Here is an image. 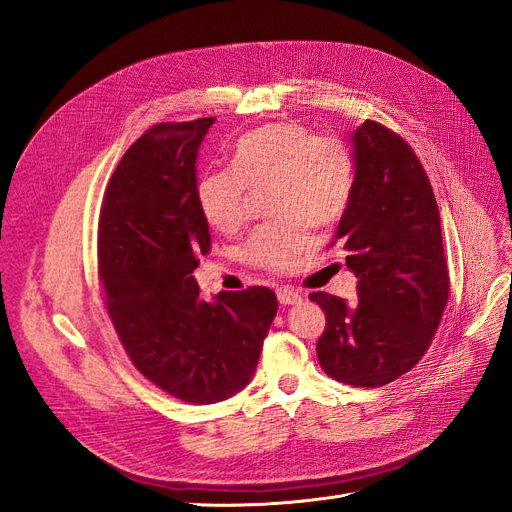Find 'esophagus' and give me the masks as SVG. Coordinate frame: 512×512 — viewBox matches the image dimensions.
<instances>
[{
    "label": "esophagus",
    "instance_id": "obj_1",
    "mask_svg": "<svg viewBox=\"0 0 512 512\" xmlns=\"http://www.w3.org/2000/svg\"><path fill=\"white\" fill-rule=\"evenodd\" d=\"M277 299H280L282 305H297L301 303V292L294 290V288H280L277 290Z\"/></svg>",
    "mask_w": 512,
    "mask_h": 512
}]
</instances>
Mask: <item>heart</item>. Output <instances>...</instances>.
Wrapping results in <instances>:
<instances>
[{
    "label": "heart",
    "instance_id": "heart-1",
    "mask_svg": "<svg viewBox=\"0 0 512 512\" xmlns=\"http://www.w3.org/2000/svg\"><path fill=\"white\" fill-rule=\"evenodd\" d=\"M232 170H211L198 181V205L220 232H235L247 220L250 190L271 185V213L284 218L262 224L247 241L252 265L290 271L314 243V226L333 224L352 192V158L335 136H314L297 121H275L241 136L232 149Z\"/></svg>",
    "mask_w": 512,
    "mask_h": 512
}]
</instances>
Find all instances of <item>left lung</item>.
I'll return each mask as SVG.
<instances>
[{
    "mask_svg": "<svg viewBox=\"0 0 512 512\" xmlns=\"http://www.w3.org/2000/svg\"><path fill=\"white\" fill-rule=\"evenodd\" d=\"M354 179L335 239L359 299L312 292L327 327L316 352L324 374L384 386L423 359L448 301L436 196L404 138L365 121L352 134Z\"/></svg>",
    "mask_w": 512,
    "mask_h": 512,
    "instance_id": "1",
    "label": "left lung"
}]
</instances>
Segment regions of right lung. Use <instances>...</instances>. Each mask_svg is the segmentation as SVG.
I'll return each mask as SVG.
<instances>
[{"label":"right lung","instance_id":"right-lung-1","mask_svg":"<svg viewBox=\"0 0 512 512\" xmlns=\"http://www.w3.org/2000/svg\"><path fill=\"white\" fill-rule=\"evenodd\" d=\"M213 123H158L138 138L108 181L98 224L100 280L121 344L147 380L188 404L245 389L277 314L265 286L205 301L192 275L211 250L196 160Z\"/></svg>","mask_w":512,"mask_h":512}]
</instances>
